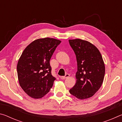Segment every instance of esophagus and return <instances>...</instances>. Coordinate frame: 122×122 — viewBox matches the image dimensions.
<instances>
[{"instance_id":"esophagus-1","label":"esophagus","mask_w":122,"mask_h":122,"mask_svg":"<svg viewBox=\"0 0 122 122\" xmlns=\"http://www.w3.org/2000/svg\"><path fill=\"white\" fill-rule=\"evenodd\" d=\"M69 76V74H66V75L65 76H61L60 77V78H61V79H62V80H64V79H66V78H68Z\"/></svg>"}]
</instances>
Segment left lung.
Here are the masks:
<instances>
[{
	"instance_id": "obj_1",
	"label": "left lung",
	"mask_w": 122,
	"mask_h": 122,
	"mask_svg": "<svg viewBox=\"0 0 122 122\" xmlns=\"http://www.w3.org/2000/svg\"><path fill=\"white\" fill-rule=\"evenodd\" d=\"M69 42L77 64L76 83L69 92L81 100L91 97L99 90L104 80L102 56L98 49L88 41L77 39L69 40Z\"/></svg>"
}]
</instances>
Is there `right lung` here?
Wrapping results in <instances>:
<instances>
[{"label": "right lung", "instance_id": "1", "mask_svg": "<svg viewBox=\"0 0 122 122\" xmlns=\"http://www.w3.org/2000/svg\"><path fill=\"white\" fill-rule=\"evenodd\" d=\"M61 41L53 38L39 39L25 49L17 65L20 86L34 98L44 96L52 88L56 78L51 75L50 60Z\"/></svg>", "mask_w": 122, "mask_h": 122}]
</instances>
